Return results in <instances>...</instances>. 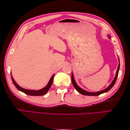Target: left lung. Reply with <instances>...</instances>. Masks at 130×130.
<instances>
[{
  "label": "left lung",
  "instance_id": "obj_1",
  "mask_svg": "<svg viewBox=\"0 0 130 130\" xmlns=\"http://www.w3.org/2000/svg\"><path fill=\"white\" fill-rule=\"evenodd\" d=\"M109 38H110V36H109ZM119 68H120V63L119 64L118 67V69H117V73H116V77H115V78H114V80H113V81H112V83L111 84V85H110L107 88H106L104 90H101V91H99V92H87V91H86V90H85L81 88L80 87H78V86H77V85L76 84V82H75V81L74 79V76H73V74H72V84H73V85L74 86V87H75V88L76 89L77 91L78 92H79L80 93L83 94V95H89V96L99 95H100V94H101L108 92V90H109L110 89H111L113 87V86L115 85L116 82V80H117L118 75V73H119Z\"/></svg>",
  "mask_w": 130,
  "mask_h": 130
}]
</instances>
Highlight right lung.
<instances>
[{"label":"right lung","mask_w":130,"mask_h":130,"mask_svg":"<svg viewBox=\"0 0 130 130\" xmlns=\"http://www.w3.org/2000/svg\"><path fill=\"white\" fill-rule=\"evenodd\" d=\"M54 77V75H53L52 76V77H51L48 85H47L44 88H43L40 90H29V89H26L22 88L16 83V82H15V81L13 80L12 76L11 75L12 80L13 83L15 86V87H16L19 90H20V91L25 93L26 94H27V95H32V96H41V95H43L47 93V92L48 91L51 87V86L52 85Z\"/></svg>","instance_id":"1"}]
</instances>
